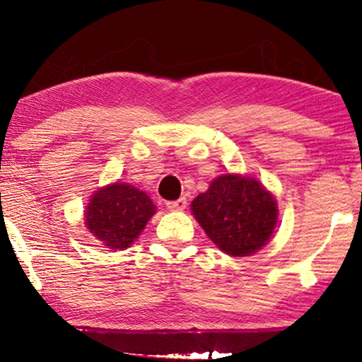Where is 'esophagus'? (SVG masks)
I'll list each match as a JSON object with an SVG mask.
<instances>
[{"label":"esophagus","instance_id":"34e87169","mask_svg":"<svg viewBox=\"0 0 362 362\" xmlns=\"http://www.w3.org/2000/svg\"><path fill=\"white\" fill-rule=\"evenodd\" d=\"M169 211H175V212H180L187 207V199L185 198H180L177 201H169V203L166 204Z\"/></svg>","mask_w":362,"mask_h":362}]
</instances>
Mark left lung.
Segmentation results:
<instances>
[{"instance_id": "1", "label": "left lung", "mask_w": 362, "mask_h": 362, "mask_svg": "<svg viewBox=\"0 0 362 362\" xmlns=\"http://www.w3.org/2000/svg\"><path fill=\"white\" fill-rule=\"evenodd\" d=\"M192 214L209 240L231 257H247L272 240L278 204L272 192L250 175L222 174L192 201Z\"/></svg>"}]
</instances>
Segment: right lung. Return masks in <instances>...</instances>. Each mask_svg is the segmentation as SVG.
I'll return each mask as SVG.
<instances>
[{"instance_id": "add662e5", "label": "right lung", "mask_w": 362, "mask_h": 362, "mask_svg": "<svg viewBox=\"0 0 362 362\" xmlns=\"http://www.w3.org/2000/svg\"><path fill=\"white\" fill-rule=\"evenodd\" d=\"M156 214L148 194L124 182H113L90 196L84 225L107 249L124 250Z\"/></svg>"}]
</instances>
